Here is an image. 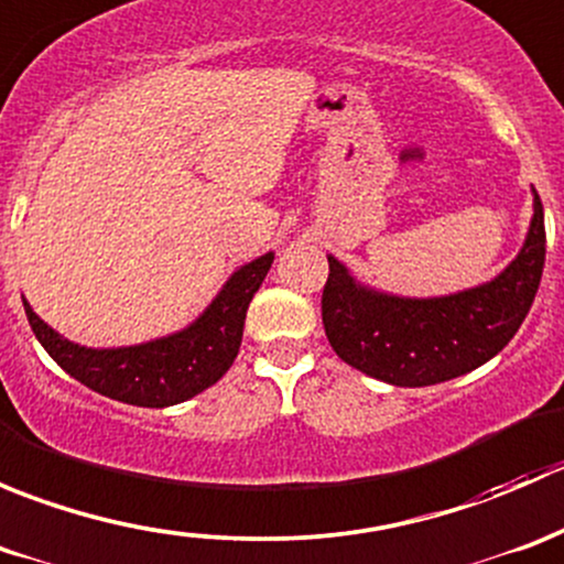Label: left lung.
Returning a JSON list of instances; mask_svg holds the SVG:
<instances>
[{
	"mask_svg": "<svg viewBox=\"0 0 564 564\" xmlns=\"http://www.w3.org/2000/svg\"><path fill=\"white\" fill-rule=\"evenodd\" d=\"M322 322L344 362L395 388H425L475 371L510 344L538 294L545 261L543 204L534 193L529 235L513 264L491 283L434 300H406L360 286L333 256Z\"/></svg>",
	"mask_w": 564,
	"mask_h": 564,
	"instance_id": "left-lung-1",
	"label": "left lung"
}]
</instances>
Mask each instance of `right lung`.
Instances as JSON below:
<instances>
[{
	"mask_svg": "<svg viewBox=\"0 0 564 564\" xmlns=\"http://www.w3.org/2000/svg\"><path fill=\"white\" fill-rule=\"evenodd\" d=\"M275 256L264 253L229 278L207 311L182 333L124 349H87L62 338L24 300L32 333L51 360L89 390L133 406L163 409L218 382L242 344L248 305Z\"/></svg>",
	"mask_w": 564,
	"mask_h": 564,
	"instance_id": "1",
	"label": "right lung"
}]
</instances>
